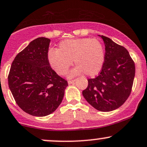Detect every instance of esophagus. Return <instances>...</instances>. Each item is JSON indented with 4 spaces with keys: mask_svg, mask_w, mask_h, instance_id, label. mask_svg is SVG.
I'll return each mask as SVG.
<instances>
[{
    "mask_svg": "<svg viewBox=\"0 0 147 147\" xmlns=\"http://www.w3.org/2000/svg\"><path fill=\"white\" fill-rule=\"evenodd\" d=\"M75 80L68 81V84H69V85H70V84H73L74 83H75Z\"/></svg>",
    "mask_w": 147,
    "mask_h": 147,
    "instance_id": "esophagus-1",
    "label": "esophagus"
}]
</instances>
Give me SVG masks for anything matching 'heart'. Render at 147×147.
<instances>
[{"label": "heart", "instance_id": "1", "mask_svg": "<svg viewBox=\"0 0 147 147\" xmlns=\"http://www.w3.org/2000/svg\"><path fill=\"white\" fill-rule=\"evenodd\" d=\"M47 57L51 68L58 75H65L74 60L77 66L69 73L70 78L83 72L92 77L101 70L105 51L96 39H70L60 42L57 50L49 51Z\"/></svg>", "mask_w": 147, "mask_h": 147}]
</instances>
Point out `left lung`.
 Returning a JSON list of instances; mask_svg holds the SVG:
<instances>
[{"label":"left lung","instance_id":"1","mask_svg":"<svg viewBox=\"0 0 147 147\" xmlns=\"http://www.w3.org/2000/svg\"><path fill=\"white\" fill-rule=\"evenodd\" d=\"M105 47V60L98 77L88 79L83 96L95 109L111 112L128 98L131 91L135 64L126 49L107 37L98 35Z\"/></svg>","mask_w":147,"mask_h":147}]
</instances>
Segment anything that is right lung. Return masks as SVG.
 Listing matches in <instances>:
<instances>
[{
    "label": "right lung",
    "mask_w": 147,
    "mask_h": 147,
    "mask_svg": "<svg viewBox=\"0 0 147 147\" xmlns=\"http://www.w3.org/2000/svg\"><path fill=\"white\" fill-rule=\"evenodd\" d=\"M50 41L42 37L30 42L15 57L8 76L9 88L18 105L39 117L56 110L68 86L49 64Z\"/></svg>",
    "instance_id": "add662e5"
}]
</instances>
